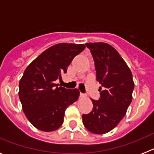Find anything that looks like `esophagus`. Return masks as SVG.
Wrapping results in <instances>:
<instances>
[{
  "label": "esophagus",
  "instance_id": "34e87169",
  "mask_svg": "<svg viewBox=\"0 0 154 154\" xmlns=\"http://www.w3.org/2000/svg\"><path fill=\"white\" fill-rule=\"evenodd\" d=\"M80 97H85V94L82 93V92H80Z\"/></svg>",
  "mask_w": 154,
  "mask_h": 154
}]
</instances>
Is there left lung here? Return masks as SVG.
Wrapping results in <instances>:
<instances>
[{"label":"left lung","mask_w":154,"mask_h":154,"mask_svg":"<svg viewBox=\"0 0 154 154\" xmlns=\"http://www.w3.org/2000/svg\"><path fill=\"white\" fill-rule=\"evenodd\" d=\"M85 45L93 58L96 80L102 90L98 100L91 99L93 108L82 115V123L91 133L103 134L114 129L126 115L134 82L131 71L112 46L103 42Z\"/></svg>","instance_id":"obj_1"}]
</instances>
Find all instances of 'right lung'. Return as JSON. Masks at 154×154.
<instances>
[{
  "mask_svg": "<svg viewBox=\"0 0 154 154\" xmlns=\"http://www.w3.org/2000/svg\"><path fill=\"white\" fill-rule=\"evenodd\" d=\"M84 45L60 43L48 48L24 70L19 82V99L30 123L45 132L58 130L65 109L78 99L79 91L55 83L67 72L73 58L85 49Z\"/></svg>",
  "mask_w": 154,
  "mask_h": 154,
  "instance_id": "add662e5",
  "label": "right lung"
}]
</instances>
